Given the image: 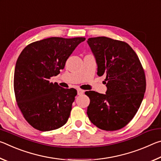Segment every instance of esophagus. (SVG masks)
Masks as SVG:
<instances>
[{"label":"esophagus","mask_w":161,"mask_h":161,"mask_svg":"<svg viewBox=\"0 0 161 161\" xmlns=\"http://www.w3.org/2000/svg\"><path fill=\"white\" fill-rule=\"evenodd\" d=\"M83 94H84V90H82V89H77V94L78 95H81Z\"/></svg>","instance_id":"obj_1"}]
</instances>
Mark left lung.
Segmentation results:
<instances>
[{"label":"left lung","mask_w":161,"mask_h":161,"mask_svg":"<svg viewBox=\"0 0 161 161\" xmlns=\"http://www.w3.org/2000/svg\"><path fill=\"white\" fill-rule=\"evenodd\" d=\"M87 42L98 65L97 75H104L105 94L86 92L90 99L87 115L104 130H116L131 121L142 102L146 76L140 59L126 42L107 37L89 38Z\"/></svg>","instance_id":"1"}]
</instances>
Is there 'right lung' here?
I'll use <instances>...</instances> for the list:
<instances>
[{"instance_id":"obj_1","label":"right lung","mask_w":161,"mask_h":161,"mask_svg":"<svg viewBox=\"0 0 161 161\" xmlns=\"http://www.w3.org/2000/svg\"><path fill=\"white\" fill-rule=\"evenodd\" d=\"M85 40L46 38L27 45L19 55L13 83L15 100L34 129L48 131L67 123L77 90L62 88L50 79L59 74L72 52Z\"/></svg>"}]
</instances>
